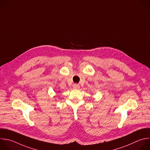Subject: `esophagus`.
<instances>
[{
	"label": "esophagus",
	"mask_w": 150,
	"mask_h": 150,
	"mask_svg": "<svg viewBox=\"0 0 150 150\" xmlns=\"http://www.w3.org/2000/svg\"><path fill=\"white\" fill-rule=\"evenodd\" d=\"M73 88L74 89H79L80 88V86L78 85V84H76V83H74L73 85Z\"/></svg>",
	"instance_id": "1"
}]
</instances>
